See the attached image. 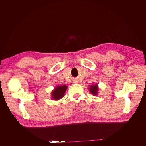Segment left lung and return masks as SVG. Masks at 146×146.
Wrapping results in <instances>:
<instances>
[{
	"mask_svg": "<svg viewBox=\"0 0 146 146\" xmlns=\"http://www.w3.org/2000/svg\"><path fill=\"white\" fill-rule=\"evenodd\" d=\"M99 88L98 84H94V85H92L90 88H89V90L91 93L94 95V96H97L98 94V90Z\"/></svg>",
	"mask_w": 146,
	"mask_h": 146,
	"instance_id": "8db88e82",
	"label": "left lung"
}]
</instances>
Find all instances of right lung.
Here are the masks:
<instances>
[{
    "label": "right lung",
    "instance_id": "add662e5",
    "mask_svg": "<svg viewBox=\"0 0 146 146\" xmlns=\"http://www.w3.org/2000/svg\"><path fill=\"white\" fill-rule=\"evenodd\" d=\"M67 88V86L65 85L56 86V87L55 88L54 90L52 91L51 92L52 99L53 100H57L62 98Z\"/></svg>",
    "mask_w": 146,
    "mask_h": 146
}]
</instances>
